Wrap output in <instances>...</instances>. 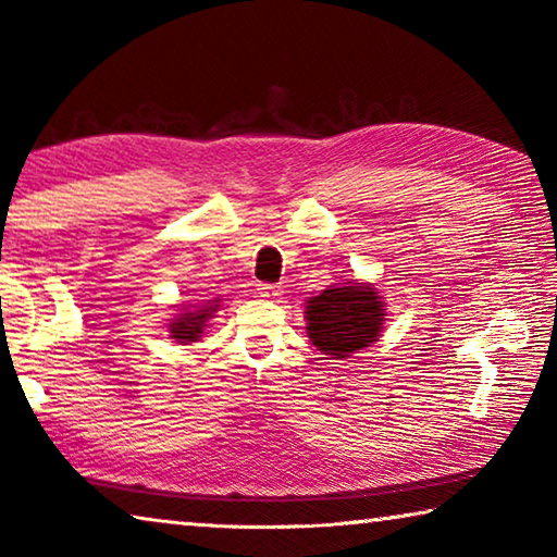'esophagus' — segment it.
<instances>
[{
  "mask_svg": "<svg viewBox=\"0 0 557 557\" xmlns=\"http://www.w3.org/2000/svg\"><path fill=\"white\" fill-rule=\"evenodd\" d=\"M258 295L262 299H280L282 297V287L280 285H258Z\"/></svg>",
  "mask_w": 557,
  "mask_h": 557,
  "instance_id": "1",
  "label": "esophagus"
}]
</instances>
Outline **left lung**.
Here are the masks:
<instances>
[{
    "instance_id": "1",
    "label": "left lung",
    "mask_w": 557,
    "mask_h": 557,
    "mask_svg": "<svg viewBox=\"0 0 557 557\" xmlns=\"http://www.w3.org/2000/svg\"><path fill=\"white\" fill-rule=\"evenodd\" d=\"M385 317V299L373 282H338L305 305L309 342L336 361L379 342Z\"/></svg>"
}]
</instances>
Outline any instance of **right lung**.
Here are the masks:
<instances>
[{
	"instance_id": "1",
	"label": "right lung",
	"mask_w": 557,
	"mask_h": 557,
	"mask_svg": "<svg viewBox=\"0 0 557 557\" xmlns=\"http://www.w3.org/2000/svg\"><path fill=\"white\" fill-rule=\"evenodd\" d=\"M221 297L196 301V305H182L176 307V314L169 319V338H174L176 344H191L199 342L203 336V329L209 326L213 314L219 312Z\"/></svg>"
}]
</instances>
